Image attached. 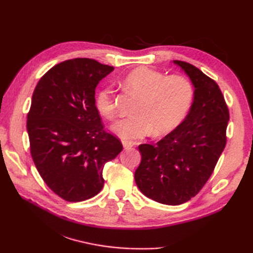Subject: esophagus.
Returning a JSON list of instances; mask_svg holds the SVG:
<instances>
[{
  "label": "esophagus",
  "instance_id": "obj_1",
  "mask_svg": "<svg viewBox=\"0 0 253 253\" xmlns=\"http://www.w3.org/2000/svg\"><path fill=\"white\" fill-rule=\"evenodd\" d=\"M132 146H133V143H132V142L123 140V147H124V149H125V150H129V149H131V147H132Z\"/></svg>",
  "mask_w": 253,
  "mask_h": 253
}]
</instances>
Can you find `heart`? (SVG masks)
Segmentation results:
<instances>
[{
	"instance_id": "b5f03b06",
	"label": "heart",
	"mask_w": 253,
	"mask_h": 253,
	"mask_svg": "<svg viewBox=\"0 0 253 253\" xmlns=\"http://www.w3.org/2000/svg\"><path fill=\"white\" fill-rule=\"evenodd\" d=\"M128 92L139 100L133 107L135 115L116 122L112 129L124 139H140L153 132L162 136L174 130L185 120L193 100L190 80L181 75L165 76L157 69L139 67L123 79ZM95 106L109 120L116 115L114 90L102 88L95 96Z\"/></svg>"
}]
</instances>
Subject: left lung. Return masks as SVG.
<instances>
[{
	"mask_svg": "<svg viewBox=\"0 0 253 253\" xmlns=\"http://www.w3.org/2000/svg\"><path fill=\"white\" fill-rule=\"evenodd\" d=\"M195 87L193 102L179 126L157 144H140L136 184L144 196L168 206L189 201L202 189L226 146L229 112L213 79L189 63L173 61Z\"/></svg>",
	"mask_w": 253,
	"mask_h": 253,
	"instance_id": "obj_1",
	"label": "left lung"
}]
</instances>
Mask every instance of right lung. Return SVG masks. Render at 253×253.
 I'll return each instance as SVG.
<instances>
[{"label": "right lung", "instance_id": "obj_1", "mask_svg": "<svg viewBox=\"0 0 253 253\" xmlns=\"http://www.w3.org/2000/svg\"><path fill=\"white\" fill-rule=\"evenodd\" d=\"M114 67L74 58L49 69L38 83L27 116L30 152L50 189L65 201L94 197L104 185L103 168L123 144L103 129L95 88Z\"/></svg>", "mask_w": 253, "mask_h": 253}]
</instances>
